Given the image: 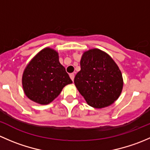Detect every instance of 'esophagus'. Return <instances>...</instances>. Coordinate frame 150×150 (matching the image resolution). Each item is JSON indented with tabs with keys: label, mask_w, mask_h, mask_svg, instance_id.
<instances>
[{
	"label": "esophagus",
	"mask_w": 150,
	"mask_h": 150,
	"mask_svg": "<svg viewBox=\"0 0 150 150\" xmlns=\"http://www.w3.org/2000/svg\"><path fill=\"white\" fill-rule=\"evenodd\" d=\"M69 77H70L71 80H72V81H74V78H75V74H74V73L69 74Z\"/></svg>",
	"instance_id": "esophagus-1"
}]
</instances>
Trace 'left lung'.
<instances>
[{
  "label": "left lung",
  "mask_w": 150,
  "mask_h": 150,
  "mask_svg": "<svg viewBox=\"0 0 150 150\" xmlns=\"http://www.w3.org/2000/svg\"><path fill=\"white\" fill-rule=\"evenodd\" d=\"M75 86L88 105L102 108L117 99L122 89V77L112 59L101 50L86 51L81 60V71L74 79Z\"/></svg>",
  "instance_id": "1"
}]
</instances>
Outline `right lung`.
<instances>
[{
	"label": "right lung",
	"instance_id": "1",
	"mask_svg": "<svg viewBox=\"0 0 150 150\" xmlns=\"http://www.w3.org/2000/svg\"><path fill=\"white\" fill-rule=\"evenodd\" d=\"M72 80L59 61L57 51L47 48L31 60L22 77L25 94L32 101L47 104L59 95Z\"/></svg>",
	"mask_w": 150,
	"mask_h": 150
}]
</instances>
